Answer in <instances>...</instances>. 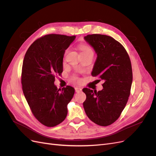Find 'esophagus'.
Listing matches in <instances>:
<instances>
[{
	"label": "esophagus",
	"instance_id": "34e87169",
	"mask_svg": "<svg viewBox=\"0 0 156 156\" xmlns=\"http://www.w3.org/2000/svg\"><path fill=\"white\" fill-rule=\"evenodd\" d=\"M75 90L76 92H80L82 91V88H80V87H75Z\"/></svg>",
	"mask_w": 156,
	"mask_h": 156
}]
</instances>
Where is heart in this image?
I'll return each instance as SVG.
<instances>
[{
	"label": "heart",
	"mask_w": 156,
	"mask_h": 156,
	"mask_svg": "<svg viewBox=\"0 0 156 156\" xmlns=\"http://www.w3.org/2000/svg\"><path fill=\"white\" fill-rule=\"evenodd\" d=\"M80 49L81 51V53H87V52H93L92 48L88 46V45H85V44H82L80 46ZM74 80H77L78 78L77 77H73Z\"/></svg>",
	"instance_id": "heart-1"
}]
</instances>
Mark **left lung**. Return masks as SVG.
Listing matches in <instances>:
<instances>
[{"label": "left lung", "instance_id": "1", "mask_svg": "<svg viewBox=\"0 0 156 156\" xmlns=\"http://www.w3.org/2000/svg\"><path fill=\"white\" fill-rule=\"evenodd\" d=\"M84 39L98 55L91 74L104 83L100 91L83 89L87 96L83 107L90 120L107 126L119 119L128 101L133 80L131 60L124 46L109 36L88 34Z\"/></svg>", "mask_w": 156, "mask_h": 156}]
</instances>
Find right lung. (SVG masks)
I'll list each match as a JSON object with an SVG mask.
<instances>
[{
	"label": "right lung",
	"instance_id": "obj_1",
	"mask_svg": "<svg viewBox=\"0 0 156 156\" xmlns=\"http://www.w3.org/2000/svg\"><path fill=\"white\" fill-rule=\"evenodd\" d=\"M75 36L51 34L35 40L23 60L21 83L33 115L41 124L54 127L63 122L67 105L75 90L70 86L58 89L55 77L63 72V57Z\"/></svg>",
	"mask_w": 156,
	"mask_h": 156
}]
</instances>
